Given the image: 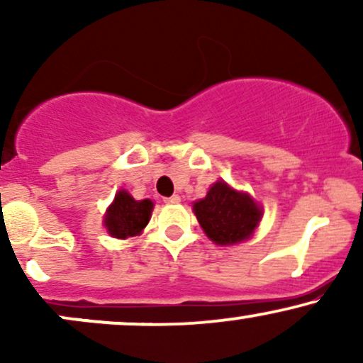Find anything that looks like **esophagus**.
<instances>
[{
  "label": "esophagus",
  "instance_id": "esophagus-1",
  "mask_svg": "<svg viewBox=\"0 0 363 363\" xmlns=\"http://www.w3.org/2000/svg\"><path fill=\"white\" fill-rule=\"evenodd\" d=\"M164 201L169 203V205H174V203L181 201V198H179V194H172V196H169V198H164Z\"/></svg>",
  "mask_w": 363,
  "mask_h": 363
}]
</instances>
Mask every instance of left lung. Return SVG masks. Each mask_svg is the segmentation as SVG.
I'll use <instances>...</instances> for the list:
<instances>
[{"label": "left lung", "mask_w": 363, "mask_h": 363, "mask_svg": "<svg viewBox=\"0 0 363 363\" xmlns=\"http://www.w3.org/2000/svg\"><path fill=\"white\" fill-rule=\"evenodd\" d=\"M194 215L205 234L216 244H235L249 239L261 220V210L251 196L216 182L205 199L194 203Z\"/></svg>", "instance_id": "obj_1"}]
</instances>
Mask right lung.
I'll use <instances>...</instances> for the list:
<instances>
[{
  "label": "right lung",
  "mask_w": 363,
  "mask_h": 363,
  "mask_svg": "<svg viewBox=\"0 0 363 363\" xmlns=\"http://www.w3.org/2000/svg\"><path fill=\"white\" fill-rule=\"evenodd\" d=\"M153 203L150 199L136 201L126 191H119L116 194L114 203L107 210L106 223L107 230L116 239H126V237L138 235L147 227L150 215H152Z\"/></svg>",
  "instance_id": "add662e5"
}]
</instances>
